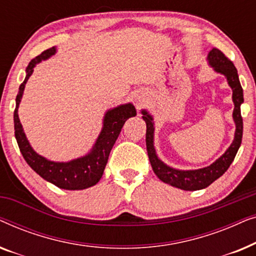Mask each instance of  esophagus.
<instances>
[{"instance_id": "esophagus-1", "label": "esophagus", "mask_w": 256, "mask_h": 256, "mask_svg": "<svg viewBox=\"0 0 256 256\" xmlns=\"http://www.w3.org/2000/svg\"><path fill=\"white\" fill-rule=\"evenodd\" d=\"M143 104H144V100H142V99H136V106H138V108L143 106Z\"/></svg>"}]
</instances>
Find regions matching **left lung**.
Segmentation results:
<instances>
[{"label": "left lung", "instance_id": "1", "mask_svg": "<svg viewBox=\"0 0 256 256\" xmlns=\"http://www.w3.org/2000/svg\"><path fill=\"white\" fill-rule=\"evenodd\" d=\"M208 65L214 68L216 72L222 73L226 76L227 82L233 90L232 100L234 104L233 120L236 122V134L232 144L228 146L225 154H222L216 162L211 166L202 168L198 170H178L174 169L166 163H163L156 155L155 146H154V118L146 110H142L143 120L146 124V152H148L149 160L152 164L154 172L164 183L171 185V186L182 188L185 191H196L208 188L220 176H222L232 164L234 157H236L238 150L240 148L241 140H242V118H241L240 106L244 102V92L242 87L240 85L239 76L236 66L219 48H212L208 56Z\"/></svg>", "mask_w": 256, "mask_h": 256}]
</instances>
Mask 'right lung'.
Returning <instances> with one entry per match:
<instances>
[{"label": "right lung", "mask_w": 256, "mask_h": 256, "mask_svg": "<svg viewBox=\"0 0 256 256\" xmlns=\"http://www.w3.org/2000/svg\"><path fill=\"white\" fill-rule=\"evenodd\" d=\"M57 51L54 46L42 52L40 56L34 58L26 68V76L24 82L20 84L18 94L16 96V108L14 112V127L15 138L20 152L29 164L31 169L40 174L45 180L54 184L56 186L64 190H84L96 185L102 177L110 150L120 134L124 122L129 118L136 115V110L132 104H124L106 112L102 122V129L98 136L93 148L87 155L72 160L70 162H54L45 157L38 155L32 149L24 134L22 124L18 118V106L23 96L24 87L28 79L32 74L34 68L42 60H46Z\"/></svg>", "instance_id": "right-lung-1"}]
</instances>
